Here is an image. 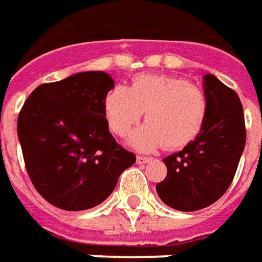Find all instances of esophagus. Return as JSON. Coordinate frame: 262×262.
<instances>
[{
	"label": "esophagus",
	"mask_w": 262,
	"mask_h": 262,
	"mask_svg": "<svg viewBox=\"0 0 262 262\" xmlns=\"http://www.w3.org/2000/svg\"><path fill=\"white\" fill-rule=\"evenodd\" d=\"M151 160V157H147V156H137V162L138 163H148Z\"/></svg>",
	"instance_id": "1"
}]
</instances>
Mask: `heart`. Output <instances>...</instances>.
I'll use <instances>...</instances> for the list:
<instances>
[{"instance_id": "heart-1", "label": "heart", "mask_w": 262, "mask_h": 262, "mask_svg": "<svg viewBox=\"0 0 262 262\" xmlns=\"http://www.w3.org/2000/svg\"><path fill=\"white\" fill-rule=\"evenodd\" d=\"M111 131L125 136L146 111V124L137 128L128 143L143 151L160 144L176 150L189 144L204 128L206 93L184 78L172 76L136 77L131 86H115L103 102Z\"/></svg>"}]
</instances>
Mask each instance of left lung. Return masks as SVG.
<instances>
[{"instance_id": "obj_1", "label": "left lung", "mask_w": 262, "mask_h": 262, "mask_svg": "<svg viewBox=\"0 0 262 262\" xmlns=\"http://www.w3.org/2000/svg\"><path fill=\"white\" fill-rule=\"evenodd\" d=\"M204 93L208 103L204 128L181 151L163 159L167 175L156 185L160 200L179 211L206 208L226 192L247 141L236 92L206 74Z\"/></svg>"}]
</instances>
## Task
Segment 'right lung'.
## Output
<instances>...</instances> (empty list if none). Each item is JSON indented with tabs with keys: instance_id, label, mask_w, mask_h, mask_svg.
<instances>
[{
	"instance_id": "add662e5",
	"label": "right lung",
	"mask_w": 262,
	"mask_h": 262,
	"mask_svg": "<svg viewBox=\"0 0 262 262\" xmlns=\"http://www.w3.org/2000/svg\"><path fill=\"white\" fill-rule=\"evenodd\" d=\"M114 80L86 71L36 87L17 119L26 170L52 206L80 211L99 206L136 155L109 133L103 102Z\"/></svg>"
}]
</instances>
